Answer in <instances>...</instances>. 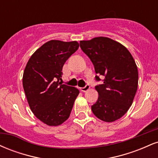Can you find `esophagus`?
Listing matches in <instances>:
<instances>
[{"label": "esophagus", "instance_id": "1", "mask_svg": "<svg viewBox=\"0 0 158 158\" xmlns=\"http://www.w3.org/2000/svg\"><path fill=\"white\" fill-rule=\"evenodd\" d=\"M90 89V85H86L85 87H83V88H80V90L81 91H83V92H85L87 91L88 90Z\"/></svg>", "mask_w": 158, "mask_h": 158}]
</instances>
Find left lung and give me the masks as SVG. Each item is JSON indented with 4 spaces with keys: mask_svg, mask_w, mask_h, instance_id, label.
<instances>
[{
    "mask_svg": "<svg viewBox=\"0 0 158 158\" xmlns=\"http://www.w3.org/2000/svg\"><path fill=\"white\" fill-rule=\"evenodd\" d=\"M80 48L93 63L99 94L91 110L97 118L114 122L129 109L138 85V71L131 54L123 45L106 37L81 41Z\"/></svg>",
    "mask_w": 158,
    "mask_h": 158,
    "instance_id": "8db88e82",
    "label": "left lung"
}]
</instances>
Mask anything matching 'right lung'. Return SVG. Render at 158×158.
Returning <instances> with one entry per match:
<instances>
[{
  "instance_id": "add662e5",
  "label": "right lung",
  "mask_w": 158,
  "mask_h": 158,
  "mask_svg": "<svg viewBox=\"0 0 158 158\" xmlns=\"http://www.w3.org/2000/svg\"><path fill=\"white\" fill-rule=\"evenodd\" d=\"M77 41L51 40L32 54L23 75V87L34 115L50 126L70 117L79 90L61 84L65 61L79 48Z\"/></svg>"
}]
</instances>
